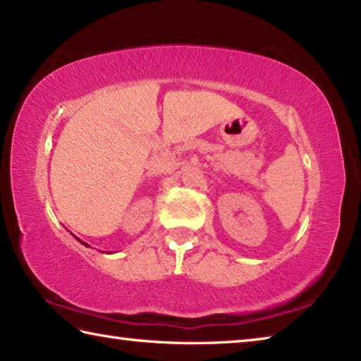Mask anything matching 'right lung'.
<instances>
[{
    "label": "right lung",
    "instance_id": "right-lung-1",
    "mask_svg": "<svg viewBox=\"0 0 361 361\" xmlns=\"http://www.w3.org/2000/svg\"><path fill=\"white\" fill-rule=\"evenodd\" d=\"M79 242H81V240H79ZM81 243H82V245H85V247H89V245H87V243H85V242H81Z\"/></svg>",
    "mask_w": 361,
    "mask_h": 361
}]
</instances>
